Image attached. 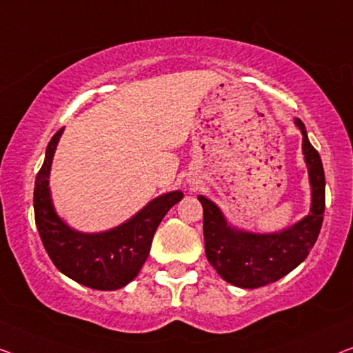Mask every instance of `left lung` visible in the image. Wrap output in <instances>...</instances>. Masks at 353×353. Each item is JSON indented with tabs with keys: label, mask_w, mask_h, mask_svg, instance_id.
Masks as SVG:
<instances>
[{
	"label": "left lung",
	"mask_w": 353,
	"mask_h": 353,
	"mask_svg": "<svg viewBox=\"0 0 353 353\" xmlns=\"http://www.w3.org/2000/svg\"><path fill=\"white\" fill-rule=\"evenodd\" d=\"M294 123L302 132V153L312 187L310 212L304 219L281 232L252 233L228 225L214 203L198 196L203 206L206 257L230 285L254 290L280 280L309 256L319 238L325 212V171L304 123L299 118Z\"/></svg>",
	"instance_id": "8db88e82"
}]
</instances>
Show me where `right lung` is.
I'll list each match as a JSON object with an SVG mask.
<instances>
[{"label":"right lung","mask_w":353,"mask_h":353,"mask_svg":"<svg viewBox=\"0 0 353 353\" xmlns=\"http://www.w3.org/2000/svg\"><path fill=\"white\" fill-rule=\"evenodd\" d=\"M63 128L48 143L46 157L34 181L33 206L39 236L52 264L72 280L92 290L115 291L141 272L158 225L183 193L157 196L131 219L107 232L83 233L68 227L54 210L49 172Z\"/></svg>","instance_id":"right-lung-1"}]
</instances>
